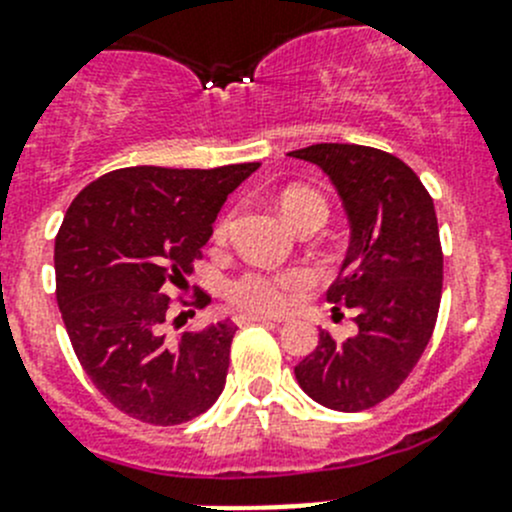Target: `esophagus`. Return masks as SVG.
Wrapping results in <instances>:
<instances>
[{
  "label": "esophagus",
  "instance_id": "obj_1",
  "mask_svg": "<svg viewBox=\"0 0 512 512\" xmlns=\"http://www.w3.org/2000/svg\"><path fill=\"white\" fill-rule=\"evenodd\" d=\"M235 322L240 327L245 325H255V322H262V325H277V320H272V317H265V315H250V312H242V315L235 317Z\"/></svg>",
  "mask_w": 512,
  "mask_h": 512
}]
</instances>
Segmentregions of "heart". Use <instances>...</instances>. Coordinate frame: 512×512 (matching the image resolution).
<instances>
[{"mask_svg":"<svg viewBox=\"0 0 512 512\" xmlns=\"http://www.w3.org/2000/svg\"><path fill=\"white\" fill-rule=\"evenodd\" d=\"M280 207L292 225H300L310 215H327L325 200L307 187H287L280 195ZM232 215L220 217L212 230L215 245H222L230 235ZM312 285L307 270H245L225 285V297L232 307L250 315H280L290 310L295 297Z\"/></svg>","mask_w":512,"mask_h":512,"instance_id":"heart-1","label":"heart"}]
</instances>
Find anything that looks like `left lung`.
<instances>
[{
	"label": "left lung",
	"instance_id": "1",
	"mask_svg": "<svg viewBox=\"0 0 512 512\" xmlns=\"http://www.w3.org/2000/svg\"><path fill=\"white\" fill-rule=\"evenodd\" d=\"M290 157L320 167L342 197L352 237L327 302L350 307L357 325L345 342L322 330L295 377L315 403L360 413L408 380L433 337L443 295L433 197L400 157L375 147L322 142Z\"/></svg>",
	"mask_w": 512,
	"mask_h": 512
}]
</instances>
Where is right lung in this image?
Segmentation results:
<instances>
[{"label":"right lung","mask_w":512,"mask_h":512,"mask_svg":"<svg viewBox=\"0 0 512 512\" xmlns=\"http://www.w3.org/2000/svg\"><path fill=\"white\" fill-rule=\"evenodd\" d=\"M260 162L215 170L122 167L72 200L54 240L57 305L79 365L117 410L180 425L220 398L237 327L230 320L172 340V290L187 315L210 302L182 297L227 195Z\"/></svg>","instance_id":"obj_1"}]
</instances>
